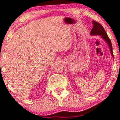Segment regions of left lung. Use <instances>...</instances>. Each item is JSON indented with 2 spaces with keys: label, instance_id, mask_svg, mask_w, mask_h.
I'll return each instance as SVG.
<instances>
[{
  "label": "left lung",
  "instance_id": "obj_1",
  "mask_svg": "<svg viewBox=\"0 0 120 120\" xmlns=\"http://www.w3.org/2000/svg\"><path fill=\"white\" fill-rule=\"evenodd\" d=\"M93 23V28L91 29V32H90V35H100V37L104 40L105 42L107 43V45H109V48H110V51L112 57L113 58V52H112V45L111 42V40L110 38H109L108 35L106 33V31L105 30L104 28L102 26H101L100 23H98V22L92 20V21Z\"/></svg>",
  "mask_w": 120,
  "mask_h": 120
}]
</instances>
